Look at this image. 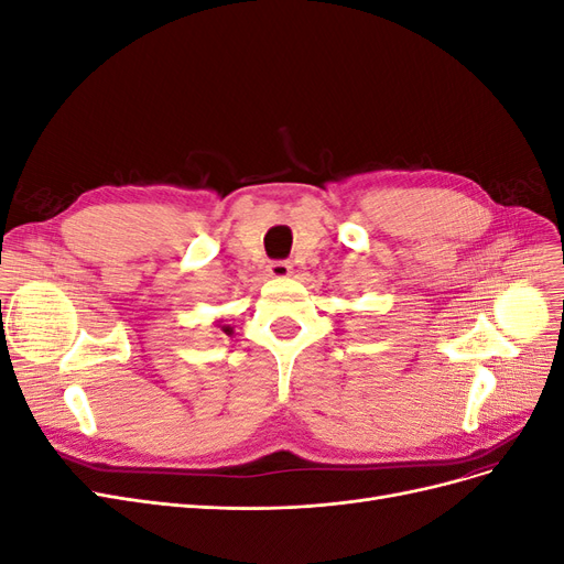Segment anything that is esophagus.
Listing matches in <instances>:
<instances>
[{
    "instance_id": "34e87169",
    "label": "esophagus",
    "mask_w": 564,
    "mask_h": 564,
    "mask_svg": "<svg viewBox=\"0 0 564 564\" xmlns=\"http://www.w3.org/2000/svg\"><path fill=\"white\" fill-rule=\"evenodd\" d=\"M292 263H286V261H272L270 265H268V275L270 278H275V280H284V278H289L292 275Z\"/></svg>"
}]
</instances>
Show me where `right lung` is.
<instances>
[{
    "mask_svg": "<svg viewBox=\"0 0 564 564\" xmlns=\"http://www.w3.org/2000/svg\"><path fill=\"white\" fill-rule=\"evenodd\" d=\"M216 327H218L220 332H224V334H228V336L232 334V327H230V324H224V319H218V322H216Z\"/></svg>",
    "mask_w": 564,
    "mask_h": 564,
    "instance_id": "obj_1",
    "label": "right lung"
}]
</instances>
